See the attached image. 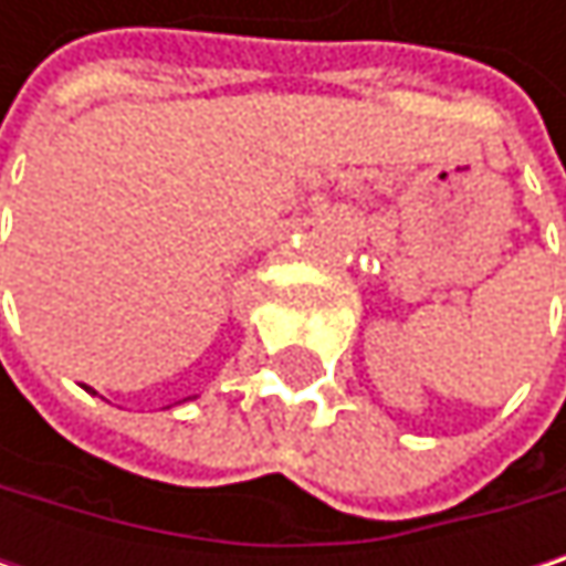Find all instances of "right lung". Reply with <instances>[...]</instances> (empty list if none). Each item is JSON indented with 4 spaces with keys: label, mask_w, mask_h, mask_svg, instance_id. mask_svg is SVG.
Listing matches in <instances>:
<instances>
[{
    "label": "right lung",
    "mask_w": 566,
    "mask_h": 566,
    "mask_svg": "<svg viewBox=\"0 0 566 566\" xmlns=\"http://www.w3.org/2000/svg\"><path fill=\"white\" fill-rule=\"evenodd\" d=\"M84 390H91V387H84Z\"/></svg>",
    "instance_id": "right-lung-1"
}]
</instances>
